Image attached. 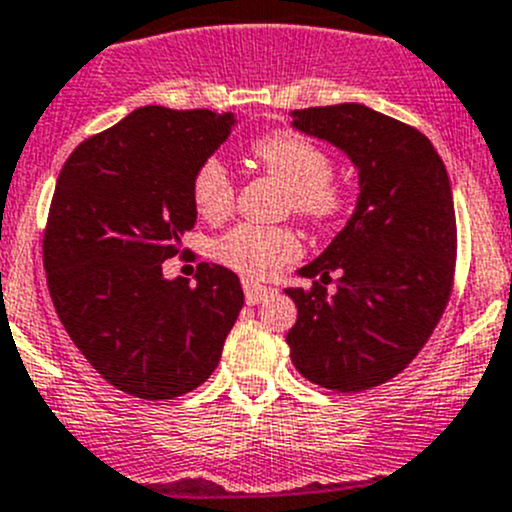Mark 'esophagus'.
Listing matches in <instances>:
<instances>
[{
	"mask_svg": "<svg viewBox=\"0 0 512 512\" xmlns=\"http://www.w3.org/2000/svg\"><path fill=\"white\" fill-rule=\"evenodd\" d=\"M243 291H246L248 304H261V301H266L271 294H274L271 286H261L256 284V281H243Z\"/></svg>",
	"mask_w": 512,
	"mask_h": 512,
	"instance_id": "esophagus-1",
	"label": "esophagus"
}]
</instances>
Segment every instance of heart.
Listing matches in <instances>:
<instances>
[{
  "instance_id": "heart-1",
  "label": "heart",
  "mask_w": 512,
  "mask_h": 512,
  "mask_svg": "<svg viewBox=\"0 0 512 512\" xmlns=\"http://www.w3.org/2000/svg\"><path fill=\"white\" fill-rule=\"evenodd\" d=\"M253 160L289 188V208L314 226L332 223L349 206L347 188L332 180V155L294 130H279L253 143ZM191 198L208 221H221L233 208V178L221 158H206L193 173ZM299 253L291 228L241 223L216 243V256L238 274L264 279Z\"/></svg>"
}]
</instances>
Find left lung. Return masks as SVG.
Masks as SVG:
<instances>
[{"label": "left lung", "mask_w": 512, "mask_h": 512, "mask_svg": "<svg viewBox=\"0 0 512 512\" xmlns=\"http://www.w3.org/2000/svg\"><path fill=\"white\" fill-rule=\"evenodd\" d=\"M291 125L342 150L359 173L347 226L286 289V334L301 377L334 392L384 384L417 357L445 311L457 253L455 203L442 158L420 130L344 102L291 113ZM338 274V291L324 283Z\"/></svg>", "instance_id": "obj_1"}]
</instances>
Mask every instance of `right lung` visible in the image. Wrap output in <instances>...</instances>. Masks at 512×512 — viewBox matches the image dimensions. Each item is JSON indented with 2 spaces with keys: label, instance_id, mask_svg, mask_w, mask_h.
Returning a JSON list of instances; mask_svg holds the SVG:
<instances>
[{
  "label": "right lung",
  "instance_id": "obj_1",
  "mask_svg": "<svg viewBox=\"0 0 512 512\" xmlns=\"http://www.w3.org/2000/svg\"><path fill=\"white\" fill-rule=\"evenodd\" d=\"M236 125L233 113L138 107L62 165L45 231L52 304L102 379L140 399L206 382L243 306L241 281L201 264L196 284L163 261L196 226L193 173Z\"/></svg>",
  "mask_w": 512,
  "mask_h": 512
}]
</instances>
